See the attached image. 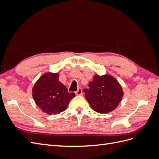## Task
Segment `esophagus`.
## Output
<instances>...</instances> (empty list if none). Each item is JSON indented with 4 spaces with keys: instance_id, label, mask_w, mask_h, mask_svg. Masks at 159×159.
<instances>
[{
    "instance_id": "obj_1",
    "label": "esophagus",
    "mask_w": 159,
    "mask_h": 159,
    "mask_svg": "<svg viewBox=\"0 0 159 159\" xmlns=\"http://www.w3.org/2000/svg\"><path fill=\"white\" fill-rule=\"evenodd\" d=\"M75 94L77 95H82V89H81V88H79L78 89V91H75Z\"/></svg>"
}]
</instances>
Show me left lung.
Masks as SVG:
<instances>
[{
	"label": "left lung",
	"mask_w": 159,
	"mask_h": 159,
	"mask_svg": "<svg viewBox=\"0 0 159 159\" xmlns=\"http://www.w3.org/2000/svg\"><path fill=\"white\" fill-rule=\"evenodd\" d=\"M89 89H85V98L95 111L107 113L116 109L121 102L123 91L121 85L114 77L105 74H96L89 84Z\"/></svg>",
	"instance_id": "obj_1"
}]
</instances>
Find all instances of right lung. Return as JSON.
<instances>
[{"mask_svg":"<svg viewBox=\"0 0 159 159\" xmlns=\"http://www.w3.org/2000/svg\"><path fill=\"white\" fill-rule=\"evenodd\" d=\"M57 73H46L38 80L32 88V97L42 111L48 115L58 114L68 106L74 93H68L58 80Z\"/></svg>","mask_w":159,"mask_h":159,"instance_id":"obj_1","label":"right lung"}]
</instances>
